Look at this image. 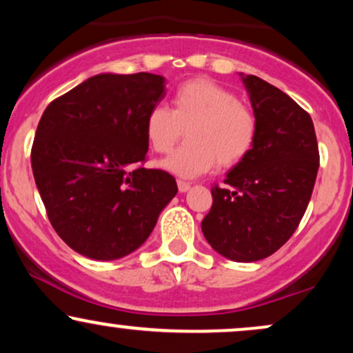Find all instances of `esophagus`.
<instances>
[{"instance_id":"1","label":"esophagus","mask_w":353,"mask_h":353,"mask_svg":"<svg viewBox=\"0 0 353 353\" xmlns=\"http://www.w3.org/2000/svg\"><path fill=\"white\" fill-rule=\"evenodd\" d=\"M177 188H179L181 192H185V190L190 189V184L185 181H177Z\"/></svg>"}]
</instances>
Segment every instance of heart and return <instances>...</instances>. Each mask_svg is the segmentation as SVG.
I'll list each match as a JSON object with an SVG mask.
<instances>
[{
    "label": "heart",
    "instance_id": "b5f03b06",
    "mask_svg": "<svg viewBox=\"0 0 353 353\" xmlns=\"http://www.w3.org/2000/svg\"><path fill=\"white\" fill-rule=\"evenodd\" d=\"M189 141L164 161L168 171L196 177L216 168H232L252 151L257 119L228 88L208 78L182 83L172 94V108L152 106L145 116V137L157 154H169L181 137Z\"/></svg>",
    "mask_w": 353,
    "mask_h": 353
}]
</instances>
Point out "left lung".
<instances>
[{"label": "left lung", "mask_w": 353, "mask_h": 353, "mask_svg": "<svg viewBox=\"0 0 353 353\" xmlns=\"http://www.w3.org/2000/svg\"><path fill=\"white\" fill-rule=\"evenodd\" d=\"M257 137L249 156L212 185L202 232L236 262L269 257L289 241L309 205L319 171V144L307 111L279 88L245 76Z\"/></svg>", "instance_id": "1"}]
</instances>
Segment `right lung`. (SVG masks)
<instances>
[{"label": "right lung", "instance_id": "add662e5", "mask_svg": "<svg viewBox=\"0 0 353 353\" xmlns=\"http://www.w3.org/2000/svg\"><path fill=\"white\" fill-rule=\"evenodd\" d=\"M164 96L163 76L98 74L44 109L31 168L52 229L78 254H131L177 194L171 174L144 168L145 116Z\"/></svg>", "mask_w": 353, "mask_h": 353}]
</instances>
